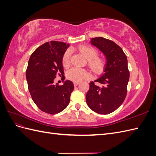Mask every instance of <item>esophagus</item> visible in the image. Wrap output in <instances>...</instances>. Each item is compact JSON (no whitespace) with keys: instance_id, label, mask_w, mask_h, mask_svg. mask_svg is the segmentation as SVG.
Returning a JSON list of instances; mask_svg holds the SVG:
<instances>
[{"instance_id":"34e87169","label":"esophagus","mask_w":156,"mask_h":156,"mask_svg":"<svg viewBox=\"0 0 156 156\" xmlns=\"http://www.w3.org/2000/svg\"><path fill=\"white\" fill-rule=\"evenodd\" d=\"M79 84V83H78V82H74L73 83V84H74L75 87H77Z\"/></svg>"}]
</instances>
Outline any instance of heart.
Listing matches in <instances>:
<instances>
[{"instance_id":"b5f03b06","label":"heart","mask_w":156,"mask_h":156,"mask_svg":"<svg viewBox=\"0 0 156 156\" xmlns=\"http://www.w3.org/2000/svg\"><path fill=\"white\" fill-rule=\"evenodd\" d=\"M78 50L88 60V64L94 73L98 74L102 72L105 66V60L101 56H98V51L96 49L88 45H81L79 47ZM71 56L72 52L68 49L65 52L62 56V64L65 68L69 66ZM66 77L72 81L81 82L90 77V74L84 69L72 68L67 72Z\"/></svg>"}]
</instances>
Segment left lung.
Instances as JSON below:
<instances>
[{
  "label": "left lung",
  "mask_w": 156,
  "mask_h": 156,
  "mask_svg": "<svg viewBox=\"0 0 156 156\" xmlns=\"http://www.w3.org/2000/svg\"><path fill=\"white\" fill-rule=\"evenodd\" d=\"M91 44L105 55L107 63L101 76L90 83L86 100L94 112L108 115L116 110L126 97L129 78L127 60L120 47L110 40L94 37Z\"/></svg>",
  "instance_id": "left-lung-1"
}]
</instances>
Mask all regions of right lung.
<instances>
[{
  "label": "right lung",
  "mask_w": 156,
  "mask_h": 156,
  "mask_svg": "<svg viewBox=\"0 0 156 156\" xmlns=\"http://www.w3.org/2000/svg\"><path fill=\"white\" fill-rule=\"evenodd\" d=\"M68 46L62 41L46 42L33 52L28 63L26 77L31 98L41 111L49 115L67 107L74 89L70 81L62 85L54 84L57 75L65 78L62 56Z\"/></svg>",
  "instance_id": "obj_1"
}]
</instances>
